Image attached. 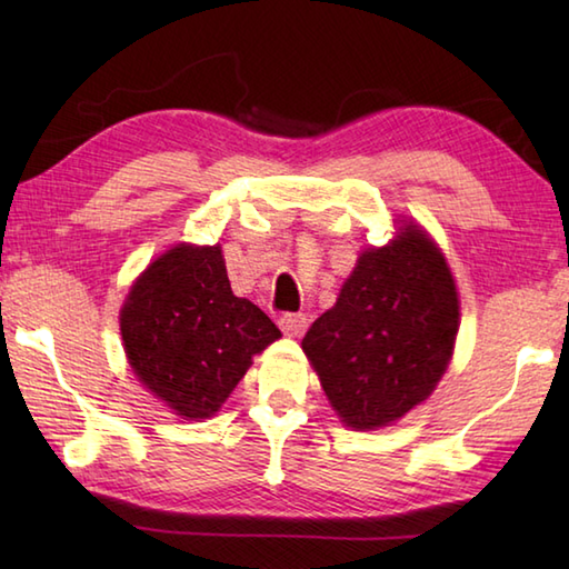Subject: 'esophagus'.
<instances>
[{
    "instance_id": "1",
    "label": "esophagus",
    "mask_w": 569,
    "mask_h": 569,
    "mask_svg": "<svg viewBox=\"0 0 569 569\" xmlns=\"http://www.w3.org/2000/svg\"><path fill=\"white\" fill-rule=\"evenodd\" d=\"M278 325H281V330L288 337H298L308 328V318L303 312H286V316H281V320H278Z\"/></svg>"
}]
</instances>
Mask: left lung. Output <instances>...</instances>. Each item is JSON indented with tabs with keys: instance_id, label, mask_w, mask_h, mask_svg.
<instances>
[{
	"instance_id": "left-lung-1",
	"label": "left lung",
	"mask_w": 569,
	"mask_h": 569,
	"mask_svg": "<svg viewBox=\"0 0 569 569\" xmlns=\"http://www.w3.org/2000/svg\"><path fill=\"white\" fill-rule=\"evenodd\" d=\"M459 325L455 281L416 224L359 257L332 310L303 349L349 428H381L426 401L452 357Z\"/></svg>"
}]
</instances>
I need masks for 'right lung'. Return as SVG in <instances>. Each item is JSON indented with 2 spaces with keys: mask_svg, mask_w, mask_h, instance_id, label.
<instances>
[{
  "mask_svg": "<svg viewBox=\"0 0 569 569\" xmlns=\"http://www.w3.org/2000/svg\"><path fill=\"white\" fill-rule=\"evenodd\" d=\"M276 325L229 286L220 247L178 244L127 296L122 340L139 381L188 420L210 418Z\"/></svg>",
  "mask_w": 569,
  "mask_h": 569,
  "instance_id": "add662e5",
  "label": "right lung"
}]
</instances>
